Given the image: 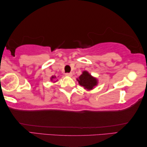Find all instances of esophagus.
<instances>
[{"label": "esophagus", "instance_id": "34e87169", "mask_svg": "<svg viewBox=\"0 0 147 147\" xmlns=\"http://www.w3.org/2000/svg\"><path fill=\"white\" fill-rule=\"evenodd\" d=\"M72 75H73V74H72V73H66V76H68V77H71Z\"/></svg>", "mask_w": 147, "mask_h": 147}]
</instances>
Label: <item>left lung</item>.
<instances>
[{
    "label": "left lung",
    "mask_w": 147,
    "mask_h": 147,
    "mask_svg": "<svg viewBox=\"0 0 147 147\" xmlns=\"http://www.w3.org/2000/svg\"><path fill=\"white\" fill-rule=\"evenodd\" d=\"M79 84L87 90L93 89L98 85L97 79L94 78L87 71H83L81 75L77 79Z\"/></svg>",
    "instance_id": "obj_1"
}]
</instances>
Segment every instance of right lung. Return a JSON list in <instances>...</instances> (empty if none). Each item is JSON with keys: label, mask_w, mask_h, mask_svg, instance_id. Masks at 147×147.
<instances>
[{"label": "right lung", "mask_w": 147, "mask_h": 147, "mask_svg": "<svg viewBox=\"0 0 147 147\" xmlns=\"http://www.w3.org/2000/svg\"><path fill=\"white\" fill-rule=\"evenodd\" d=\"M55 78H56V77H55V76H52L51 78V81H53V79H54Z\"/></svg>", "instance_id": "add662e5"}]
</instances>
